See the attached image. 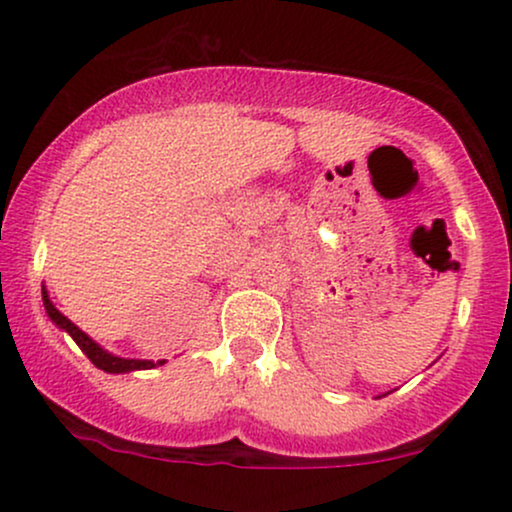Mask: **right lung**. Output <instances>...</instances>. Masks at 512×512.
<instances>
[{
    "mask_svg": "<svg viewBox=\"0 0 512 512\" xmlns=\"http://www.w3.org/2000/svg\"><path fill=\"white\" fill-rule=\"evenodd\" d=\"M43 303H45V310H48V315H50V320L55 322V325H60L64 332H69L72 334V339L76 344H79V349L84 351V354L91 358V363L96 368H101V370H105V373H127V370H139V368H154L156 363L154 361H137V358H120V356H113V354H108V351H103L101 346H98L96 342H93L91 337H88V334H84L79 330V327L74 325L72 320H67V317H64L60 310L55 308V305H52V301L48 298V291L43 289Z\"/></svg>",
    "mask_w": 512,
    "mask_h": 512,
    "instance_id": "add662e5",
    "label": "right lung"
}]
</instances>
